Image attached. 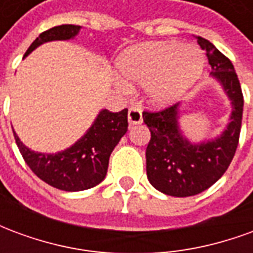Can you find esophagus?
Returning a JSON list of instances; mask_svg holds the SVG:
<instances>
[{
    "instance_id": "obj_1",
    "label": "esophagus",
    "mask_w": 253,
    "mask_h": 253,
    "mask_svg": "<svg viewBox=\"0 0 253 253\" xmlns=\"http://www.w3.org/2000/svg\"><path fill=\"white\" fill-rule=\"evenodd\" d=\"M128 123L130 125H139L142 123V111L138 107L128 108Z\"/></svg>"
}]
</instances>
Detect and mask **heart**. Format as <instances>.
<instances>
[{
	"label": "heart",
	"instance_id": "heart-1",
	"mask_svg": "<svg viewBox=\"0 0 253 253\" xmlns=\"http://www.w3.org/2000/svg\"><path fill=\"white\" fill-rule=\"evenodd\" d=\"M125 78L146 83V90L156 103H169L195 83L203 69V58L195 47L176 42L145 43L127 50L118 59ZM121 88H127L118 80Z\"/></svg>",
	"mask_w": 253,
	"mask_h": 253
}]
</instances>
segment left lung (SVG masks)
Here are the masks:
<instances>
[{
    "mask_svg": "<svg viewBox=\"0 0 253 253\" xmlns=\"http://www.w3.org/2000/svg\"><path fill=\"white\" fill-rule=\"evenodd\" d=\"M196 41L206 51L211 76L221 83L233 105L230 123L222 135L199 145L188 142L177 125L179 104L142 112L150 131L146 148L149 181L156 190L179 198L201 194L226 172L239 145L244 107L241 85L230 59L202 36H196Z\"/></svg>",
    "mask_w": 253,
    "mask_h": 253,
    "instance_id": "1",
    "label": "left lung"
}]
</instances>
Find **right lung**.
Here are the masks:
<instances>
[{"instance_id":"right-lung-1","label":"right lung","mask_w":253,"mask_h":253,"mask_svg":"<svg viewBox=\"0 0 253 253\" xmlns=\"http://www.w3.org/2000/svg\"><path fill=\"white\" fill-rule=\"evenodd\" d=\"M80 28V25L62 24L42 32L28 47L24 57L46 42L72 39ZM127 108L119 112L103 110L81 139L72 148L55 154L32 152L13 131L14 139L25 164L44 183L70 192L88 190L104 180L111 153L127 131Z\"/></svg>"}]
</instances>
